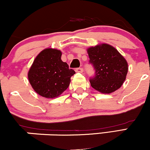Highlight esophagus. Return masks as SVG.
Wrapping results in <instances>:
<instances>
[{
	"mask_svg": "<svg viewBox=\"0 0 150 150\" xmlns=\"http://www.w3.org/2000/svg\"><path fill=\"white\" fill-rule=\"evenodd\" d=\"M75 72L76 73H82L83 72V69L82 68H77L75 69Z\"/></svg>",
	"mask_w": 150,
	"mask_h": 150,
	"instance_id": "obj_1",
	"label": "esophagus"
}]
</instances>
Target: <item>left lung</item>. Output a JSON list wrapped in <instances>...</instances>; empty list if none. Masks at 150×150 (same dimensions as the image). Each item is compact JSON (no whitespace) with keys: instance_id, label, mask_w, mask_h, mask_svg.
Listing matches in <instances>:
<instances>
[{"instance_id":"obj_1","label":"left lung","mask_w":150,"mask_h":150,"mask_svg":"<svg viewBox=\"0 0 150 150\" xmlns=\"http://www.w3.org/2000/svg\"><path fill=\"white\" fill-rule=\"evenodd\" d=\"M89 63L95 73L89 78L91 86L104 94H109L119 89L128 73V63L113 46L106 44L87 49Z\"/></svg>"}]
</instances>
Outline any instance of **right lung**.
Listing matches in <instances>:
<instances>
[{
    "label": "right lung",
    "mask_w": 150,
    "mask_h": 150,
    "mask_svg": "<svg viewBox=\"0 0 150 150\" xmlns=\"http://www.w3.org/2000/svg\"><path fill=\"white\" fill-rule=\"evenodd\" d=\"M61 51L46 49L36 57L28 79L37 94L46 98L57 97L66 90L75 72L61 61Z\"/></svg>",
    "instance_id": "1"
}]
</instances>
